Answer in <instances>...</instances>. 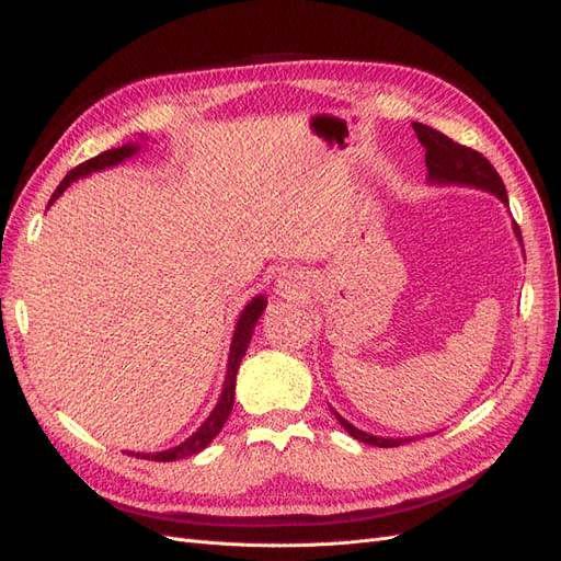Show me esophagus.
I'll return each mask as SVG.
<instances>
[{
	"instance_id": "34e87169",
	"label": "esophagus",
	"mask_w": 561,
	"mask_h": 561,
	"mask_svg": "<svg viewBox=\"0 0 561 561\" xmlns=\"http://www.w3.org/2000/svg\"><path fill=\"white\" fill-rule=\"evenodd\" d=\"M276 295H280L283 299H299L304 295V283L297 274H283L278 280H276Z\"/></svg>"
}]
</instances>
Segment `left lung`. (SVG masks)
<instances>
[{"mask_svg": "<svg viewBox=\"0 0 561 561\" xmlns=\"http://www.w3.org/2000/svg\"><path fill=\"white\" fill-rule=\"evenodd\" d=\"M412 128L416 133L419 142L426 149V168H428V175L426 180L431 184L437 186H474V190H482L494 194L496 198L503 201V206H507V192H505V184L501 180V175L494 171V165H491L480 151H474L470 147L458 145L454 140H449L445 133H439L426 124H416L412 122ZM515 227V236L517 241L522 243V233L519 227L513 222ZM332 414L336 416V421L342 423L344 431L360 439L365 445H375V447H400L404 443H412V439H402V437H377V435H369L360 428H355L353 423H348L342 414H336L332 410Z\"/></svg>", "mask_w": 561, "mask_h": 561, "instance_id": "obj_1", "label": "left lung"}]
</instances>
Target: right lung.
<instances>
[{"label": "right lung", "instance_id": "add662e5", "mask_svg": "<svg viewBox=\"0 0 561 561\" xmlns=\"http://www.w3.org/2000/svg\"><path fill=\"white\" fill-rule=\"evenodd\" d=\"M142 140L145 135H140V140L135 142H128L124 147H116V149H110V151H103V154H98L95 159L91 161H83L79 163L75 171H70L65 175V180L58 184V190L54 192V196H50L48 206H54L56 198L70 186L72 182H77L79 178H87L91 173H98V171H105V168H112V165H118L122 161L135 157L142 147ZM266 309V297L264 295H257L252 297L245 309L241 311L239 316V322H236L233 328V339H231V346H229V363H227V377H225V386H222V393H219V400L215 404V410L210 412V416L201 423V428L184 439L182 445L173 447V449H165V451H154V454H135L138 458H147V461H178V458H186V456H194L198 451L206 449L213 439L217 437V433L222 431V426L227 423L229 414H231V407H233V396H236V375H239V367H241V360L243 355L250 346V339H252V330L254 325H257L260 316L264 313Z\"/></svg>", "mask_w": 561, "mask_h": 561}]
</instances>
